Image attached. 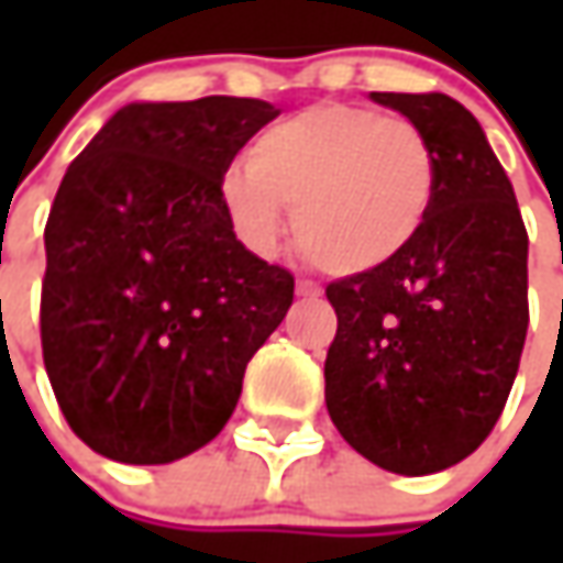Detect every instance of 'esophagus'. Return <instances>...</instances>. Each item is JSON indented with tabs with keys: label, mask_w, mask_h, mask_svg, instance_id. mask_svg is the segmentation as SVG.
I'll use <instances>...</instances> for the list:
<instances>
[{
	"label": "esophagus",
	"mask_w": 563,
	"mask_h": 563,
	"mask_svg": "<svg viewBox=\"0 0 563 563\" xmlns=\"http://www.w3.org/2000/svg\"><path fill=\"white\" fill-rule=\"evenodd\" d=\"M297 297H303V300H319L322 297V288L319 285H313V282H297Z\"/></svg>",
	"instance_id": "esophagus-1"
}]
</instances>
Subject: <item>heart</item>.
Here are the masks:
<instances>
[{"label":"heart","mask_w":563,"mask_h":563,"mask_svg":"<svg viewBox=\"0 0 563 563\" xmlns=\"http://www.w3.org/2000/svg\"><path fill=\"white\" fill-rule=\"evenodd\" d=\"M439 194V159L413 121L313 106L266 128L219 181L234 238L272 256L294 209L297 247L332 275H363L413 247Z\"/></svg>","instance_id":"b5f03b06"}]
</instances>
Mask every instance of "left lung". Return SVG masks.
Here are the masks:
<instances>
[{
  "label": "left lung",
  "mask_w": 563,
  "mask_h": 563,
  "mask_svg": "<svg viewBox=\"0 0 563 563\" xmlns=\"http://www.w3.org/2000/svg\"><path fill=\"white\" fill-rule=\"evenodd\" d=\"M429 137L439 194L413 247L325 288L338 332L325 407L357 454L426 476L486 442L517 378L527 228L483 124L444 93H369Z\"/></svg>",
  "instance_id": "8db88e82"
}]
</instances>
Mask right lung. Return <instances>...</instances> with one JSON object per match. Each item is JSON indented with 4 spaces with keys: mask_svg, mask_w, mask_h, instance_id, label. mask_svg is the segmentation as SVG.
Returning a JSON list of instances; mask_svg holds the SVG:
<instances>
[{
    "mask_svg": "<svg viewBox=\"0 0 563 563\" xmlns=\"http://www.w3.org/2000/svg\"><path fill=\"white\" fill-rule=\"evenodd\" d=\"M282 109L128 102L68 165L46 222L43 363L84 444L172 464L231 420L250 357L282 325L291 272L250 253L219 181Z\"/></svg>",
    "mask_w": 563,
    "mask_h": 563,
    "instance_id": "add662e5",
    "label": "right lung"
}]
</instances>
